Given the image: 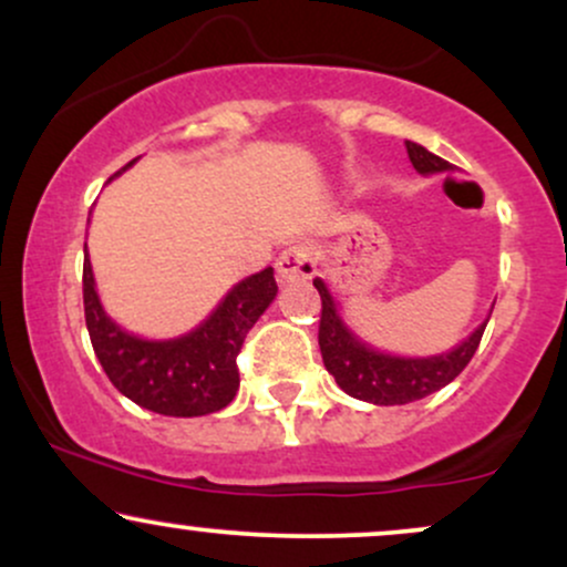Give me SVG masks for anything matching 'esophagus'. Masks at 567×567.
<instances>
[{
	"instance_id": "esophagus-1",
	"label": "esophagus",
	"mask_w": 567,
	"mask_h": 567,
	"mask_svg": "<svg viewBox=\"0 0 567 567\" xmlns=\"http://www.w3.org/2000/svg\"><path fill=\"white\" fill-rule=\"evenodd\" d=\"M317 271V250L309 245H292L279 252L277 277L279 282H301Z\"/></svg>"
}]
</instances>
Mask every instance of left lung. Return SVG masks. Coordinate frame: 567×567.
<instances>
[{
    "instance_id": "8db88e82",
    "label": "left lung",
    "mask_w": 567,
    "mask_h": 567,
    "mask_svg": "<svg viewBox=\"0 0 567 567\" xmlns=\"http://www.w3.org/2000/svg\"><path fill=\"white\" fill-rule=\"evenodd\" d=\"M408 157L413 162L415 173L421 175L453 173L451 162L432 154L421 143L408 141ZM315 288L322 298L320 351L324 368L343 392L354 400L370 402V405H408V402L424 400L447 386L470 365L493 311H487L485 320L453 349L429 357H405L375 349L365 338L357 336V330L343 320L336 296L324 279L317 277Z\"/></svg>"
}]
</instances>
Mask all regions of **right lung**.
<instances>
[{"mask_svg": "<svg viewBox=\"0 0 567 567\" xmlns=\"http://www.w3.org/2000/svg\"><path fill=\"white\" fill-rule=\"evenodd\" d=\"M133 162L127 167H133ZM127 167L114 173L109 184ZM82 296L90 343L109 381L127 400L152 413L194 419L216 413L234 400L239 389L237 354L252 324L277 298V282L275 269L269 266L258 275L239 279L216 309L188 333L143 338L106 315L84 243Z\"/></svg>", "mask_w": 567, "mask_h": 567, "instance_id": "obj_1", "label": "right lung"}]
</instances>
